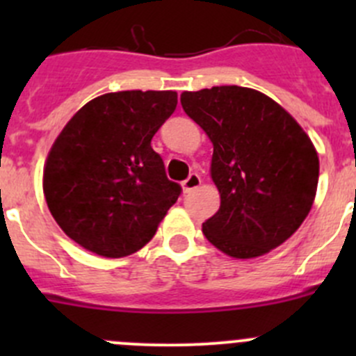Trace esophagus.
Segmentation results:
<instances>
[{
	"label": "esophagus",
	"mask_w": 356,
	"mask_h": 356,
	"mask_svg": "<svg viewBox=\"0 0 356 356\" xmlns=\"http://www.w3.org/2000/svg\"><path fill=\"white\" fill-rule=\"evenodd\" d=\"M200 184H201V177L196 174V172H193V174H189V177L182 182V189H184V193H191L195 191L196 188H200Z\"/></svg>",
	"instance_id": "obj_1"
}]
</instances>
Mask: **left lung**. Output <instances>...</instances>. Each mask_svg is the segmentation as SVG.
Returning a JSON list of instances; mask_svg holds the SVG:
<instances>
[{"instance_id":"obj_1","label":"left lung","mask_w":356,"mask_h":356,"mask_svg":"<svg viewBox=\"0 0 356 356\" xmlns=\"http://www.w3.org/2000/svg\"><path fill=\"white\" fill-rule=\"evenodd\" d=\"M181 105L213 145L210 172L220 208L203 224L204 238L234 258L282 245L303 224L317 193L318 156L307 132L250 88L186 91Z\"/></svg>"}]
</instances>
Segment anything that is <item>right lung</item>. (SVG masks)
Listing matches in <instances>:
<instances>
[{
	"label": "right lung",
	"instance_id": "right-lung-1",
	"mask_svg": "<svg viewBox=\"0 0 356 356\" xmlns=\"http://www.w3.org/2000/svg\"><path fill=\"white\" fill-rule=\"evenodd\" d=\"M177 106L175 91H120L86 103L49 149L42 189L56 224L106 258L152 241L182 188L152 139Z\"/></svg>",
	"mask_w": 356,
	"mask_h": 356
}]
</instances>
